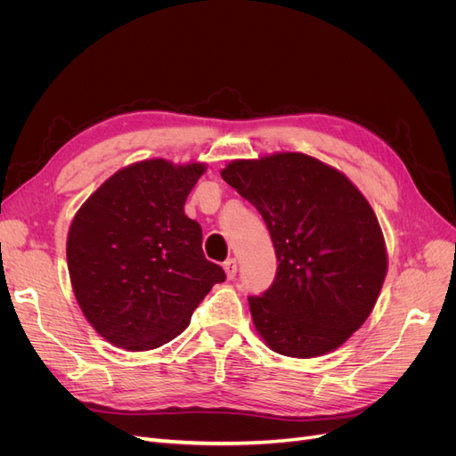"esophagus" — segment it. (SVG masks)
I'll return each mask as SVG.
<instances>
[{
    "label": "esophagus",
    "mask_w": 456,
    "mask_h": 456,
    "mask_svg": "<svg viewBox=\"0 0 456 456\" xmlns=\"http://www.w3.org/2000/svg\"><path fill=\"white\" fill-rule=\"evenodd\" d=\"M224 272H226V275H228V280L236 278V273H238V260H236V258H228V260L224 262Z\"/></svg>",
    "instance_id": "esophagus-1"
}]
</instances>
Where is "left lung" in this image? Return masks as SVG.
Listing matches in <instances>:
<instances>
[{
	"instance_id": "8db88e82",
	"label": "left lung",
	"mask_w": 456,
	"mask_h": 456,
	"mask_svg": "<svg viewBox=\"0 0 456 456\" xmlns=\"http://www.w3.org/2000/svg\"><path fill=\"white\" fill-rule=\"evenodd\" d=\"M220 175L265 218L280 262L266 291L249 297L260 337L291 357L338 348L375 306L388 262L362 191L295 151L232 161Z\"/></svg>"
}]
</instances>
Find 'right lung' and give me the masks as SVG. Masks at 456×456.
<instances>
[{
  "mask_svg": "<svg viewBox=\"0 0 456 456\" xmlns=\"http://www.w3.org/2000/svg\"><path fill=\"white\" fill-rule=\"evenodd\" d=\"M205 165L146 159L118 171L68 232V272L87 322L114 346L154 350L178 337L224 270L184 215Z\"/></svg>",
  "mask_w": 456,
  "mask_h": 456,
  "instance_id": "right-lung-1",
  "label": "right lung"
}]
</instances>
